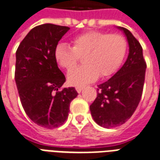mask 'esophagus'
Masks as SVG:
<instances>
[{
	"mask_svg": "<svg viewBox=\"0 0 160 160\" xmlns=\"http://www.w3.org/2000/svg\"><path fill=\"white\" fill-rule=\"evenodd\" d=\"M75 90H76L78 93H80L83 91V87H79V86H77V87H75Z\"/></svg>",
	"mask_w": 160,
	"mask_h": 160,
	"instance_id": "esophagus-1",
	"label": "esophagus"
}]
</instances>
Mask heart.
<instances>
[{"label": "heart", "instance_id": "heart-1", "mask_svg": "<svg viewBox=\"0 0 160 160\" xmlns=\"http://www.w3.org/2000/svg\"><path fill=\"white\" fill-rule=\"evenodd\" d=\"M72 48L58 43L54 49L57 64L65 69L75 67L79 57L85 66L71 69L67 80L73 86H84L100 76L107 78L115 73L122 63L128 43L121 34H108L102 31H88L71 39Z\"/></svg>", "mask_w": 160, "mask_h": 160}]
</instances>
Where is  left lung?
Here are the masks:
<instances>
[{
	"label": "left lung",
	"instance_id": "8db88e82",
	"mask_svg": "<svg viewBox=\"0 0 160 160\" xmlns=\"http://www.w3.org/2000/svg\"><path fill=\"white\" fill-rule=\"evenodd\" d=\"M118 28L127 37L128 56L112 77L98 85L97 96L90 106L94 121L105 128L122 125L133 114L141 100L147 68L139 42L129 30Z\"/></svg>",
	"mask_w": 160,
	"mask_h": 160
}]
</instances>
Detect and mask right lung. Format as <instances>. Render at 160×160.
I'll use <instances>...</instances> for the list:
<instances>
[{"mask_svg":"<svg viewBox=\"0 0 160 160\" xmlns=\"http://www.w3.org/2000/svg\"><path fill=\"white\" fill-rule=\"evenodd\" d=\"M69 30L51 23L35 27L16 52L15 80L21 103L28 118L45 128L64 124L70 102L78 95L74 87L60 90L65 76L53 54L58 41Z\"/></svg>","mask_w":160,"mask_h":160,"instance_id":"1","label":"right lung"}]
</instances>
